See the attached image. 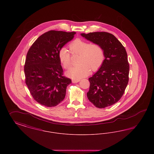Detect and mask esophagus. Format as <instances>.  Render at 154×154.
I'll return each instance as SVG.
<instances>
[{
  "instance_id": "34e87169",
  "label": "esophagus",
  "mask_w": 154,
  "mask_h": 154,
  "mask_svg": "<svg viewBox=\"0 0 154 154\" xmlns=\"http://www.w3.org/2000/svg\"><path fill=\"white\" fill-rule=\"evenodd\" d=\"M80 80H72V82L73 83H77L80 81Z\"/></svg>"
}]
</instances>
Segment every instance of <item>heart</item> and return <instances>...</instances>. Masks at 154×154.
Instances as JSON below:
<instances>
[{"mask_svg":"<svg viewBox=\"0 0 154 154\" xmlns=\"http://www.w3.org/2000/svg\"><path fill=\"white\" fill-rule=\"evenodd\" d=\"M70 50L73 55H79L77 63L79 64L72 67L66 72V75L74 80H80L87 76L90 69L96 71L102 65L105 53L100 44H91L81 38L74 40L69 44ZM59 59L63 67L67 69L72 65L71 56L67 49L63 47L58 53Z\"/></svg>","mask_w":154,"mask_h":154,"instance_id":"1","label":"heart"}]
</instances>
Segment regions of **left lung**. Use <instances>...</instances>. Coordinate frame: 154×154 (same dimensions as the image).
Instances as JSON below:
<instances>
[{"mask_svg":"<svg viewBox=\"0 0 154 154\" xmlns=\"http://www.w3.org/2000/svg\"><path fill=\"white\" fill-rule=\"evenodd\" d=\"M81 35L100 44L105 53L102 65L89 79L88 99L99 109L112 106L122 97L129 81V65L126 50L116 37L108 32H96Z\"/></svg>","mask_w":154,"mask_h":154,"instance_id":"1","label":"left lung"}]
</instances>
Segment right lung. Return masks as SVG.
Returning a JSON list of instances; mask_svg holds the SVG:
<instances>
[{"mask_svg": "<svg viewBox=\"0 0 154 154\" xmlns=\"http://www.w3.org/2000/svg\"><path fill=\"white\" fill-rule=\"evenodd\" d=\"M76 33L50 30L37 38L27 53L25 82L33 99L45 107H54L65 97L72 80L63 75L59 50Z\"/></svg>", "mask_w": 154, "mask_h": 154, "instance_id": "obj_1", "label": "right lung"}]
</instances>
